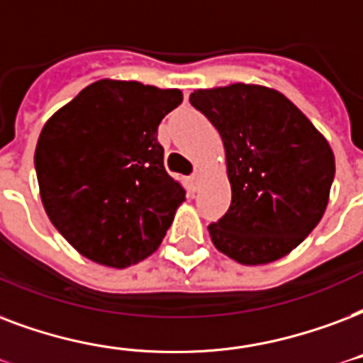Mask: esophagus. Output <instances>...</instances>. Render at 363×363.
<instances>
[{"instance_id": "esophagus-1", "label": "esophagus", "mask_w": 363, "mask_h": 363, "mask_svg": "<svg viewBox=\"0 0 363 363\" xmlns=\"http://www.w3.org/2000/svg\"><path fill=\"white\" fill-rule=\"evenodd\" d=\"M198 181H200V177H198V173H194V175L190 177V184H192V190H198Z\"/></svg>"}]
</instances>
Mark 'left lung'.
<instances>
[{
    "label": "left lung",
    "mask_w": 363,
    "mask_h": 363,
    "mask_svg": "<svg viewBox=\"0 0 363 363\" xmlns=\"http://www.w3.org/2000/svg\"><path fill=\"white\" fill-rule=\"evenodd\" d=\"M190 104L218 131L232 188L211 223L218 251L242 264L278 261L308 236L328 207L335 157L289 99L262 85L198 89Z\"/></svg>",
    "instance_id": "obj_1"
}]
</instances>
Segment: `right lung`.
Returning a JSON list of instances; mask_svg holds the SVG:
<instances>
[{
	"label": "right lung",
	"mask_w": 363,
	"mask_h": 363,
	"mask_svg": "<svg viewBox=\"0 0 363 363\" xmlns=\"http://www.w3.org/2000/svg\"><path fill=\"white\" fill-rule=\"evenodd\" d=\"M181 102L179 89L101 79L43 125L41 201L83 257L125 268L160 247L186 190L165 171L157 125Z\"/></svg>",
	"instance_id": "obj_1"
}]
</instances>
